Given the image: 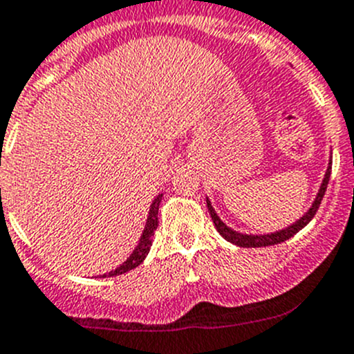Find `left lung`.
Masks as SVG:
<instances>
[{
    "mask_svg": "<svg viewBox=\"0 0 354 354\" xmlns=\"http://www.w3.org/2000/svg\"><path fill=\"white\" fill-rule=\"evenodd\" d=\"M330 171H332V160H328V167H326V171H325V177H323L322 184H319V189L318 193H316V198L315 201L311 203V207H309V210L306 212L304 215H302L301 218H297V221L294 222V224H290L288 227H285V230H280V231H274V233H268V234H245V233H240V231H234L231 230L230 225H225L224 222L221 221V217L217 215V212H215V208L212 207L210 200L207 198V207H208V212H210V217L212 221H214V225L215 230L218 231V234H221L224 240H227L230 243L236 245V247H243V248H257V247H269V245H278L281 243V241H287L288 238H292L294 234H297L299 231L302 230V227H306V225L311 222V218L315 217V214L318 212L319 208V203H322L323 196H325V191H326V184H328V179H330Z\"/></svg>",
    "mask_w": 354,
    "mask_h": 354,
    "instance_id": "left-lung-1",
    "label": "left lung"
}]
</instances>
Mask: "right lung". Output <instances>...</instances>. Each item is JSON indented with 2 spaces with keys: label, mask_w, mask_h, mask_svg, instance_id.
<instances>
[{
  "label": "right lung",
  "mask_w": 354,
  "mask_h": 354,
  "mask_svg": "<svg viewBox=\"0 0 354 354\" xmlns=\"http://www.w3.org/2000/svg\"><path fill=\"white\" fill-rule=\"evenodd\" d=\"M161 198H163V193L158 194V196L153 200V203H151L149 215H147L144 231H142V234H140V240H139V243H137V247L133 248V252L130 254V257L127 259V261H124L120 268L114 269V271L106 272V274H100V278H111V276L124 274V272L132 271V269H136L137 266L142 264L144 259H146V255L149 254L151 245H153L154 231H156V227H158V210H160Z\"/></svg>",
  "instance_id": "right-lung-1"
}]
</instances>
